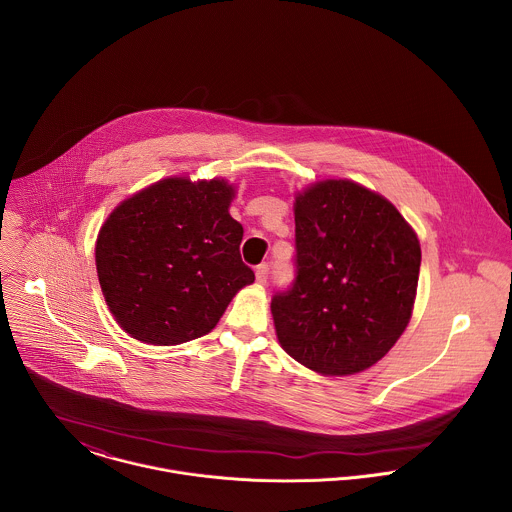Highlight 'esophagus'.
I'll list each match as a JSON object with an SVG mask.
<instances>
[{"label":"esophagus","instance_id":"obj_1","mask_svg":"<svg viewBox=\"0 0 512 512\" xmlns=\"http://www.w3.org/2000/svg\"><path fill=\"white\" fill-rule=\"evenodd\" d=\"M268 272H270V270H268V266H266V264L258 266V268H256V282L264 286V284L268 282Z\"/></svg>","mask_w":512,"mask_h":512}]
</instances>
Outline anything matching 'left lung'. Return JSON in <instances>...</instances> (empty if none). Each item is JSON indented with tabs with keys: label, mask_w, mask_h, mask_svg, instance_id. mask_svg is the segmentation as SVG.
Listing matches in <instances>:
<instances>
[{
	"label": "left lung",
	"mask_w": 512,
	"mask_h": 512,
	"mask_svg": "<svg viewBox=\"0 0 512 512\" xmlns=\"http://www.w3.org/2000/svg\"><path fill=\"white\" fill-rule=\"evenodd\" d=\"M297 278L272 299L282 349L323 376L376 365L406 331L422 250L412 224L351 179L295 193Z\"/></svg>",
	"instance_id": "left-lung-1"
}]
</instances>
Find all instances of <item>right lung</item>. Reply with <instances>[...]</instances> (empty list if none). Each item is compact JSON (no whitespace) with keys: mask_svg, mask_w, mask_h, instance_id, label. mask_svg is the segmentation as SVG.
Listing matches in <instances>:
<instances>
[{"mask_svg":"<svg viewBox=\"0 0 512 512\" xmlns=\"http://www.w3.org/2000/svg\"><path fill=\"white\" fill-rule=\"evenodd\" d=\"M234 183L171 175L124 199L98 230L94 260L114 321L134 339L181 345L211 333L254 282L244 228L228 209Z\"/></svg>","mask_w":512,"mask_h":512,"instance_id":"add662e5","label":"right lung"}]
</instances>
